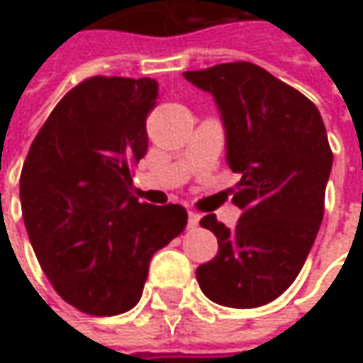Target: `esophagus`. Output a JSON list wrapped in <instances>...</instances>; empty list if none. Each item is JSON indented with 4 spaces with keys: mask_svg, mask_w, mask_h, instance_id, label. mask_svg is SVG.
I'll return each mask as SVG.
<instances>
[{
    "mask_svg": "<svg viewBox=\"0 0 363 363\" xmlns=\"http://www.w3.org/2000/svg\"><path fill=\"white\" fill-rule=\"evenodd\" d=\"M198 224H200V216H198L196 212H189V214H188V228H198Z\"/></svg>",
    "mask_w": 363,
    "mask_h": 363,
    "instance_id": "obj_1",
    "label": "esophagus"
}]
</instances>
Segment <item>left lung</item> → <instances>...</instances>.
<instances>
[{"label": "left lung", "mask_w": 363, "mask_h": 363, "mask_svg": "<svg viewBox=\"0 0 363 363\" xmlns=\"http://www.w3.org/2000/svg\"><path fill=\"white\" fill-rule=\"evenodd\" d=\"M184 78L214 96L226 163L240 174L236 228L214 214L200 222L216 234L218 255L196 269L198 283L224 307L267 305L297 279L323 220L333 165L325 125L307 96L257 64H218Z\"/></svg>", "instance_id": "8db88e82"}]
</instances>
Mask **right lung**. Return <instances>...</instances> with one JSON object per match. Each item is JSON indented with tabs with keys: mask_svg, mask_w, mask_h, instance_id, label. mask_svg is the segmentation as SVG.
<instances>
[{
	"mask_svg": "<svg viewBox=\"0 0 363 363\" xmlns=\"http://www.w3.org/2000/svg\"><path fill=\"white\" fill-rule=\"evenodd\" d=\"M153 78L92 77L64 96L35 135L20 177L23 224L56 293L99 317L133 309L151 257L179 236L188 212L131 196V163L147 153Z\"/></svg>",
	"mask_w": 363,
	"mask_h": 363,
	"instance_id": "right-lung-1",
	"label": "right lung"
}]
</instances>
